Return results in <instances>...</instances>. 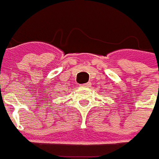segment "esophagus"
<instances>
[{"mask_svg":"<svg viewBox=\"0 0 159 159\" xmlns=\"http://www.w3.org/2000/svg\"><path fill=\"white\" fill-rule=\"evenodd\" d=\"M81 86H84V87H91V84H90V83H86V84H82Z\"/></svg>","mask_w":159,"mask_h":159,"instance_id":"obj_1","label":"esophagus"}]
</instances>
